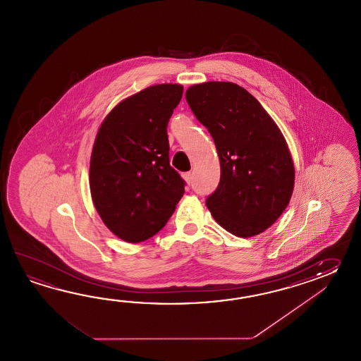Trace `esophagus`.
<instances>
[{"label": "esophagus", "mask_w": 361, "mask_h": 361, "mask_svg": "<svg viewBox=\"0 0 361 361\" xmlns=\"http://www.w3.org/2000/svg\"><path fill=\"white\" fill-rule=\"evenodd\" d=\"M184 180L188 184L192 183V173H184L183 174Z\"/></svg>", "instance_id": "1"}]
</instances>
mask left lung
I'll use <instances>...</instances> for the list:
<instances>
[{"mask_svg": "<svg viewBox=\"0 0 361 361\" xmlns=\"http://www.w3.org/2000/svg\"><path fill=\"white\" fill-rule=\"evenodd\" d=\"M185 100L214 139L221 161V180L207 196V209L238 238L267 230L288 207L294 187L281 131L261 103L233 82L193 85Z\"/></svg>", "mask_w": 361, "mask_h": 361, "instance_id": "8db88e82", "label": "left lung"}]
</instances>
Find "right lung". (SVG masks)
<instances>
[{
    "label": "right lung",
    "mask_w": 361,
    "mask_h": 361,
    "mask_svg": "<svg viewBox=\"0 0 361 361\" xmlns=\"http://www.w3.org/2000/svg\"><path fill=\"white\" fill-rule=\"evenodd\" d=\"M183 86H149L118 103L100 125L90 160V191L117 238L140 243L169 221L185 182L170 166L168 123Z\"/></svg>",
    "instance_id": "add662e5"
}]
</instances>
